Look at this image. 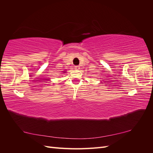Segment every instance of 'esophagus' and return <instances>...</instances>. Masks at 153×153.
Instances as JSON below:
<instances>
[{"mask_svg": "<svg viewBox=\"0 0 153 153\" xmlns=\"http://www.w3.org/2000/svg\"><path fill=\"white\" fill-rule=\"evenodd\" d=\"M75 68L76 69H80V66H76Z\"/></svg>", "mask_w": 153, "mask_h": 153, "instance_id": "obj_1", "label": "esophagus"}]
</instances>
